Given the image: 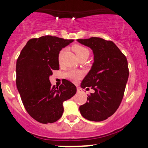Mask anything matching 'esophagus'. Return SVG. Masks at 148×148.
Returning <instances> with one entry per match:
<instances>
[{"mask_svg":"<svg viewBox=\"0 0 148 148\" xmlns=\"http://www.w3.org/2000/svg\"><path fill=\"white\" fill-rule=\"evenodd\" d=\"M82 92V89L79 86H77V92Z\"/></svg>","mask_w":148,"mask_h":148,"instance_id":"34e87169","label":"esophagus"}]
</instances>
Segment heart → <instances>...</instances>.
Here are the masks:
<instances>
[{
  "label": "heart",
  "mask_w": 148,
  "mask_h": 148,
  "mask_svg": "<svg viewBox=\"0 0 148 148\" xmlns=\"http://www.w3.org/2000/svg\"><path fill=\"white\" fill-rule=\"evenodd\" d=\"M72 49L75 53L77 56V57L80 59L81 58L83 57H88L90 55V51L87 47H85L84 45H78V44H75L72 46ZM64 49H62L59 53V59L62 57V54L64 53ZM64 77L67 78V79L70 80V81L76 82L78 80H79L81 78H82L83 73L80 71L74 70V69H70V70L67 71L64 73Z\"/></svg>",
  "instance_id": "obj_1"
}]
</instances>
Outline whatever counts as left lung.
<instances>
[{"instance_id":"8db88e82","label":"left lung","mask_w":148,"mask_h":148,"mask_svg":"<svg viewBox=\"0 0 148 148\" xmlns=\"http://www.w3.org/2000/svg\"><path fill=\"white\" fill-rule=\"evenodd\" d=\"M77 41L94 53V63L81 86L95 92L88 95L79 111L88 120L103 121L117 111L123 100L130 73L127 58L110 40L93 37Z\"/></svg>"}]
</instances>
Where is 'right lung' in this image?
<instances>
[{"label": "right lung", "mask_w": 148, "mask_h": 148, "mask_svg": "<svg viewBox=\"0 0 148 148\" xmlns=\"http://www.w3.org/2000/svg\"><path fill=\"white\" fill-rule=\"evenodd\" d=\"M73 40L45 35L28 40L16 60V84L28 114L42 124L53 123L63 113V101L76 92V87L64 80L58 87L51 86L49 76L59 69L60 50Z\"/></svg>", "instance_id": "obj_1"}]
</instances>
